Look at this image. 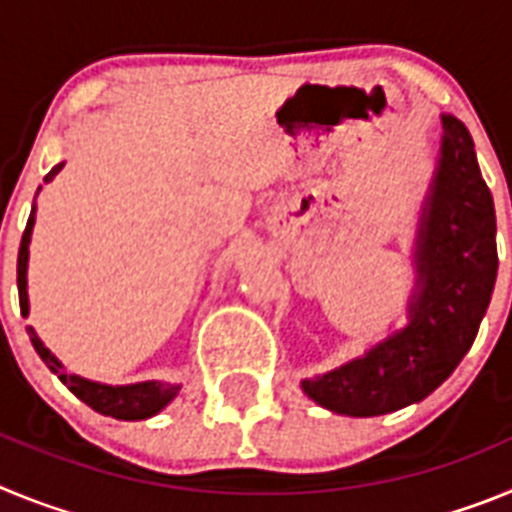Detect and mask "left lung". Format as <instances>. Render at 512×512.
<instances>
[{
    "instance_id": "8db88e82",
    "label": "left lung",
    "mask_w": 512,
    "mask_h": 512,
    "mask_svg": "<svg viewBox=\"0 0 512 512\" xmlns=\"http://www.w3.org/2000/svg\"><path fill=\"white\" fill-rule=\"evenodd\" d=\"M441 148L413 238L408 323L361 356L302 379L320 408L374 418L425 400L467 356L497 277L495 205L467 125L441 115Z\"/></svg>"
}]
</instances>
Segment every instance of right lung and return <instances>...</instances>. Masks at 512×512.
I'll list each match as a JSON object with an SVG mask.
<instances>
[{
	"label": "right lung",
	"mask_w": 512,
	"mask_h": 512,
	"mask_svg": "<svg viewBox=\"0 0 512 512\" xmlns=\"http://www.w3.org/2000/svg\"><path fill=\"white\" fill-rule=\"evenodd\" d=\"M63 169V164H56L48 176H45V184L56 179L58 171ZM40 192V187H38ZM38 197V194H35ZM33 225H35V205L27 217V228L22 233L20 253H17V289H20V310L22 315H30V297H27V261H30V238H33ZM27 336L33 341L35 351H38L40 359L45 361V366L61 379L81 402H87L89 408L97 410L102 415H110L117 420H146L158 415L161 410L179 395L182 384L164 382V379H143V382L133 384H107L97 382V379L79 377V374L66 372V366L56 359V354H51V348L45 346L38 338L35 328H27Z\"/></svg>",
	"instance_id": "1"
}]
</instances>
